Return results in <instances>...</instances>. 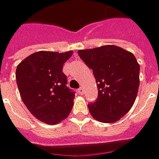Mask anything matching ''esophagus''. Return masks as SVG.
Wrapping results in <instances>:
<instances>
[{
	"label": "esophagus",
	"mask_w": 159,
	"mask_h": 159,
	"mask_svg": "<svg viewBox=\"0 0 159 159\" xmlns=\"http://www.w3.org/2000/svg\"><path fill=\"white\" fill-rule=\"evenodd\" d=\"M78 93L80 95H83L84 94V89H83V88H80V89H78Z\"/></svg>",
	"instance_id": "34e87169"
}]
</instances>
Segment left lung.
<instances>
[{"label":"left lung","instance_id":"1","mask_svg":"<svg viewBox=\"0 0 159 159\" xmlns=\"http://www.w3.org/2000/svg\"><path fill=\"white\" fill-rule=\"evenodd\" d=\"M93 70L98 97L89 103L93 118L102 123L118 121L129 111L137 96L140 65L132 53L113 45L79 50Z\"/></svg>","mask_w":159,"mask_h":159}]
</instances>
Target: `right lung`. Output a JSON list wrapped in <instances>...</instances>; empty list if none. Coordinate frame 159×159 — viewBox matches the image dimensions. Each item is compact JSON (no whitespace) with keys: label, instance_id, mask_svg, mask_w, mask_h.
<instances>
[{"label":"right lung","instance_id":"1","mask_svg":"<svg viewBox=\"0 0 159 159\" xmlns=\"http://www.w3.org/2000/svg\"><path fill=\"white\" fill-rule=\"evenodd\" d=\"M72 51H39L17 65L16 79L22 100L40 121L54 125L68 117L75 92L67 85L64 64Z\"/></svg>","mask_w":159,"mask_h":159}]
</instances>
